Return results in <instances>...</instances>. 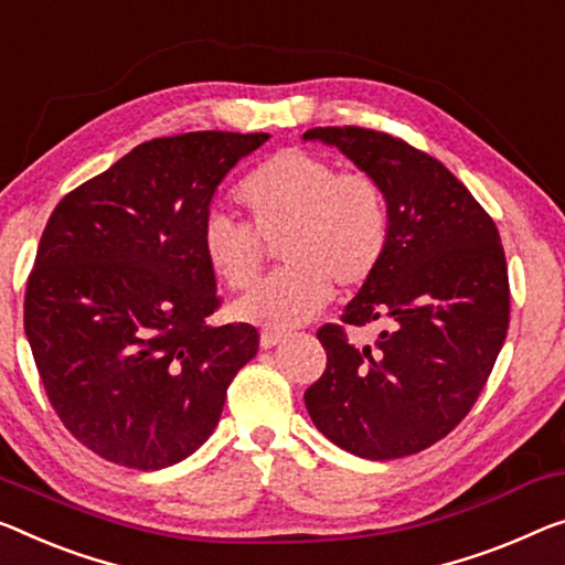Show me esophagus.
<instances>
[{
	"mask_svg": "<svg viewBox=\"0 0 565 565\" xmlns=\"http://www.w3.org/2000/svg\"><path fill=\"white\" fill-rule=\"evenodd\" d=\"M284 332H260V348L264 350H271V348H276V344H281L284 342Z\"/></svg>",
	"mask_w": 565,
	"mask_h": 565,
	"instance_id": "1",
	"label": "esophagus"
}]
</instances>
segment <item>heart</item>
<instances>
[{
    "label": "heart",
    "mask_w": 565,
    "mask_h": 565,
    "mask_svg": "<svg viewBox=\"0 0 565 565\" xmlns=\"http://www.w3.org/2000/svg\"><path fill=\"white\" fill-rule=\"evenodd\" d=\"M254 221L213 210L202 221L200 250L228 289H246L264 264V238H281V271L233 305L243 322L284 332L315 319L342 289L373 279L388 248V205L367 174L340 172L309 151L286 149L258 164L238 188Z\"/></svg>",
    "instance_id": "obj_1"
}]
</instances>
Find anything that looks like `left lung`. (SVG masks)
<instances>
[{
    "instance_id": "obj_1",
    "label": "left lung",
    "mask_w": 565,
    "mask_h": 565,
    "mask_svg": "<svg viewBox=\"0 0 565 565\" xmlns=\"http://www.w3.org/2000/svg\"><path fill=\"white\" fill-rule=\"evenodd\" d=\"M383 190L388 248L342 311L344 324L381 322L375 350L340 324L317 332L327 370L305 393L315 426L363 459H398L444 439L475 406L510 322L500 233L441 162L360 126L309 129Z\"/></svg>"
}]
</instances>
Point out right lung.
<instances>
[{"mask_svg": "<svg viewBox=\"0 0 565 565\" xmlns=\"http://www.w3.org/2000/svg\"><path fill=\"white\" fill-rule=\"evenodd\" d=\"M268 134L151 139L65 195L40 238L24 334L67 431L114 465L151 471L198 451L225 391L258 352L221 305L200 250L217 184Z\"/></svg>", "mask_w": 565, "mask_h": 565, "instance_id": "add662e5", "label": "right lung"}]
</instances>
